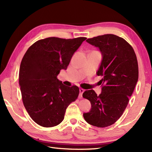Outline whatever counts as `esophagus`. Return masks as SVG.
Listing matches in <instances>:
<instances>
[{
	"mask_svg": "<svg viewBox=\"0 0 152 152\" xmlns=\"http://www.w3.org/2000/svg\"><path fill=\"white\" fill-rule=\"evenodd\" d=\"M80 91V94H79V98H82V94H83L84 92L85 91V90L82 88H80L79 89Z\"/></svg>",
	"mask_w": 152,
	"mask_h": 152,
	"instance_id": "34e87169",
	"label": "esophagus"
}]
</instances>
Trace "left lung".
Here are the masks:
<instances>
[{"label": "left lung", "instance_id": "obj_1", "mask_svg": "<svg viewBox=\"0 0 152 152\" xmlns=\"http://www.w3.org/2000/svg\"><path fill=\"white\" fill-rule=\"evenodd\" d=\"M86 41L102 53L97 75L103 78L99 96L93 90L82 94L91 104V111L83 116L91 125L106 127L115 122L126 110L138 80V64L132 47L120 37L105 34Z\"/></svg>", "mask_w": 152, "mask_h": 152}]
</instances>
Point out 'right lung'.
I'll return each mask as SVG.
<instances>
[{"label": "right lung", "mask_w": 152, "mask_h": 152, "mask_svg": "<svg viewBox=\"0 0 152 152\" xmlns=\"http://www.w3.org/2000/svg\"><path fill=\"white\" fill-rule=\"evenodd\" d=\"M86 37H49L37 40L26 50L19 72L23 103L30 117L44 127L64 119L66 108L79 94L77 86L68 87L57 78Z\"/></svg>", "instance_id": "right-lung-1"}]
</instances>
